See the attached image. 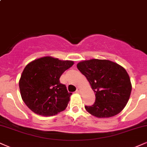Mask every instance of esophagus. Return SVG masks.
<instances>
[{"label": "esophagus", "mask_w": 147, "mask_h": 147, "mask_svg": "<svg viewBox=\"0 0 147 147\" xmlns=\"http://www.w3.org/2000/svg\"><path fill=\"white\" fill-rule=\"evenodd\" d=\"M76 92L77 93H80L81 92V89L79 88H77V90H76Z\"/></svg>", "instance_id": "esophagus-1"}]
</instances>
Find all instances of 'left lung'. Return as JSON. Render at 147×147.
Masks as SVG:
<instances>
[{"instance_id": "1", "label": "left lung", "mask_w": 147, "mask_h": 147, "mask_svg": "<svg viewBox=\"0 0 147 147\" xmlns=\"http://www.w3.org/2000/svg\"><path fill=\"white\" fill-rule=\"evenodd\" d=\"M95 92L96 99L85 106L90 114L98 118H109L123 110L128 102L131 84L126 70L109 60L93 59L77 63Z\"/></svg>"}]
</instances>
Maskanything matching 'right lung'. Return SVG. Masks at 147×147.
I'll use <instances>...</instances> for the list:
<instances>
[{"instance_id": "obj_1", "label": "right lung", "mask_w": 147, "mask_h": 147, "mask_svg": "<svg viewBox=\"0 0 147 147\" xmlns=\"http://www.w3.org/2000/svg\"><path fill=\"white\" fill-rule=\"evenodd\" d=\"M74 62L44 57L26 65L19 81L21 96L29 108L41 116H53L66 108L71 92L60 83Z\"/></svg>"}]
</instances>
